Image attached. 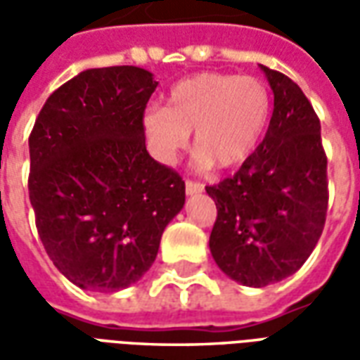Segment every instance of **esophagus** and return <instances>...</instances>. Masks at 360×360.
Here are the masks:
<instances>
[{"mask_svg": "<svg viewBox=\"0 0 360 360\" xmlns=\"http://www.w3.org/2000/svg\"><path fill=\"white\" fill-rule=\"evenodd\" d=\"M185 191H187V195H196V193H202L204 185L200 181L187 179L185 181Z\"/></svg>", "mask_w": 360, "mask_h": 360, "instance_id": "34e87169", "label": "esophagus"}]
</instances>
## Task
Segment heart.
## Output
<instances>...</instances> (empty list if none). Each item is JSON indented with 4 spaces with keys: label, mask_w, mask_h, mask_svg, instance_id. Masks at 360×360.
Returning a JSON list of instances; mask_svg holds the SVG:
<instances>
[{
    "label": "heart",
    "mask_w": 360,
    "mask_h": 360,
    "mask_svg": "<svg viewBox=\"0 0 360 360\" xmlns=\"http://www.w3.org/2000/svg\"><path fill=\"white\" fill-rule=\"evenodd\" d=\"M270 105V90L257 77L196 75L173 86L165 108L150 105L144 131L162 160H172L195 131L196 162L229 167L257 146Z\"/></svg>",
    "instance_id": "b5f03b06"
}]
</instances>
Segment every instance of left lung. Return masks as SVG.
<instances>
[{
	"instance_id": "obj_1",
	"label": "left lung",
	"mask_w": 360,
	"mask_h": 360,
	"mask_svg": "<svg viewBox=\"0 0 360 360\" xmlns=\"http://www.w3.org/2000/svg\"><path fill=\"white\" fill-rule=\"evenodd\" d=\"M260 67L274 90L264 141L235 175L206 187L218 208L212 257L226 276L249 287L299 270L316 247L328 212V158L316 111L297 82Z\"/></svg>"
}]
</instances>
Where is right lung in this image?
Listing matches in <instances>:
<instances>
[{
    "label": "right lung",
    "mask_w": 360,
    "mask_h": 360,
    "mask_svg": "<svg viewBox=\"0 0 360 360\" xmlns=\"http://www.w3.org/2000/svg\"><path fill=\"white\" fill-rule=\"evenodd\" d=\"M158 82L133 65L86 69L36 117L28 195L44 249L89 291H119L148 271L185 181L146 152L144 110Z\"/></svg>",
    "instance_id": "1"
}]
</instances>
